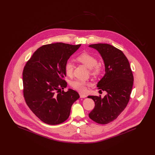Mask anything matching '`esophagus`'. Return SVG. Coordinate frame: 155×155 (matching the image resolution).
Wrapping results in <instances>:
<instances>
[{"instance_id": "obj_1", "label": "esophagus", "mask_w": 155, "mask_h": 155, "mask_svg": "<svg viewBox=\"0 0 155 155\" xmlns=\"http://www.w3.org/2000/svg\"><path fill=\"white\" fill-rule=\"evenodd\" d=\"M80 97H81V98H85V97H87V95H85V94H83L80 93Z\"/></svg>"}]
</instances>
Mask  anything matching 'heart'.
I'll return each instance as SVG.
<instances>
[{"instance_id":"b5f03b06","label":"heart","mask_w":155,"mask_h":155,"mask_svg":"<svg viewBox=\"0 0 155 155\" xmlns=\"http://www.w3.org/2000/svg\"><path fill=\"white\" fill-rule=\"evenodd\" d=\"M76 60L89 68L90 73L94 77H97L102 73V66L97 63V59L95 56L87 52H84L80 54ZM64 71L68 77H71L73 74V64L71 61H67L64 65ZM89 85L88 82L81 80H75L71 81L70 85L73 88L80 92H85L87 90V86Z\"/></svg>"}]
</instances>
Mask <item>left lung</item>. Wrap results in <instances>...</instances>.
I'll use <instances>...</instances> for the list:
<instances>
[{
  "mask_svg": "<svg viewBox=\"0 0 155 155\" xmlns=\"http://www.w3.org/2000/svg\"><path fill=\"white\" fill-rule=\"evenodd\" d=\"M101 54L105 66V74L97 83L100 91L107 94L88 96L95 102L94 109L89 117L101 124H106L117 118L128 103L133 88L134 77L129 61L121 51L107 44L89 46Z\"/></svg>",
  "mask_w": 155,
  "mask_h": 155,
  "instance_id": "8db88e82",
  "label": "left lung"
}]
</instances>
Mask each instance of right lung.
<instances>
[{"label":"right lung","mask_w":155,"mask_h":155,"mask_svg":"<svg viewBox=\"0 0 155 155\" xmlns=\"http://www.w3.org/2000/svg\"><path fill=\"white\" fill-rule=\"evenodd\" d=\"M81 46L64 43L45 45L34 53L22 72L23 95L27 106L45 123L57 125L68 118L79 97L67 87L64 65Z\"/></svg>","instance_id":"obj_1"}]
</instances>
